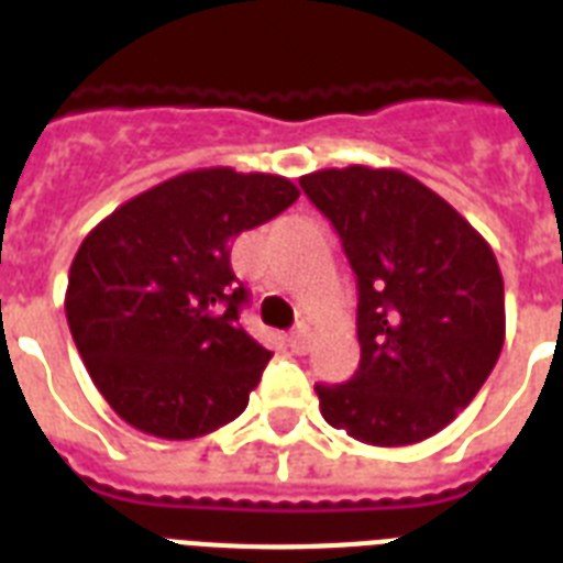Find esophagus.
I'll list each match as a JSON object with an SVG mask.
<instances>
[{"instance_id": "34e87169", "label": "esophagus", "mask_w": 563, "mask_h": 563, "mask_svg": "<svg viewBox=\"0 0 563 563\" xmlns=\"http://www.w3.org/2000/svg\"><path fill=\"white\" fill-rule=\"evenodd\" d=\"M309 342H312V333H309L307 324H298L289 333V347L295 353H307L309 351Z\"/></svg>"}]
</instances>
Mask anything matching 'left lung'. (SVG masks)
<instances>
[{
	"mask_svg": "<svg viewBox=\"0 0 563 563\" xmlns=\"http://www.w3.org/2000/svg\"><path fill=\"white\" fill-rule=\"evenodd\" d=\"M300 187L342 239L360 289V371L316 385L321 415L362 444L432 438L479 394L506 342L497 256L400 169H321Z\"/></svg>",
	"mask_w": 563,
	"mask_h": 563,
	"instance_id": "left-lung-1",
	"label": "left lung"
}]
</instances>
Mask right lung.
I'll list each match as a JSON object with an SVG mask.
<instances>
[{"instance_id": "1", "label": "right lung", "mask_w": 563, "mask_h": 563, "mask_svg": "<svg viewBox=\"0 0 563 563\" xmlns=\"http://www.w3.org/2000/svg\"><path fill=\"white\" fill-rule=\"evenodd\" d=\"M280 175L195 169L145 189L84 236L66 321L110 409L189 441L236 420L272 353L239 324L230 245L298 201Z\"/></svg>"}]
</instances>
